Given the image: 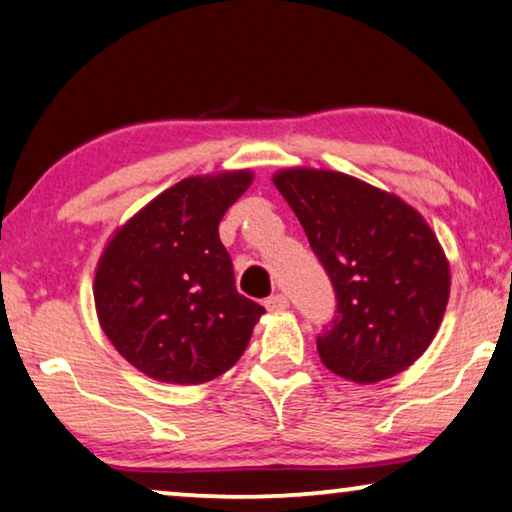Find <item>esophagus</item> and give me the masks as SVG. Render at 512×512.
I'll list each match as a JSON object with an SVG mask.
<instances>
[{
  "label": "esophagus",
  "instance_id": "esophagus-1",
  "mask_svg": "<svg viewBox=\"0 0 512 512\" xmlns=\"http://www.w3.org/2000/svg\"><path fill=\"white\" fill-rule=\"evenodd\" d=\"M264 307H266V310H269V312L278 314V312H285V310H287L289 300H287L285 296H282V294H275V296L264 300Z\"/></svg>",
  "mask_w": 512,
  "mask_h": 512
}]
</instances>
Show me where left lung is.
Here are the masks:
<instances>
[{"mask_svg": "<svg viewBox=\"0 0 512 512\" xmlns=\"http://www.w3.org/2000/svg\"><path fill=\"white\" fill-rule=\"evenodd\" d=\"M275 189L294 209L337 294L316 339L321 362L371 385L417 362L440 330L451 269L431 225L394 193L326 168H282Z\"/></svg>", "mask_w": 512, "mask_h": 512, "instance_id": "left-lung-1", "label": "left lung"}]
</instances>
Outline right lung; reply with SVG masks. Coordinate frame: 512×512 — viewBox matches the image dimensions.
Segmentation results:
<instances>
[{
    "label": "right lung",
    "instance_id": "1",
    "mask_svg": "<svg viewBox=\"0 0 512 512\" xmlns=\"http://www.w3.org/2000/svg\"><path fill=\"white\" fill-rule=\"evenodd\" d=\"M253 170L184 177L111 234L95 266L97 321L145 376L200 385L237 364L264 307L234 287L218 223Z\"/></svg>",
    "mask_w": 512,
    "mask_h": 512
}]
</instances>
